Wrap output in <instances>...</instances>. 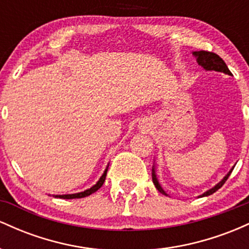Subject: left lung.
<instances>
[{
    "mask_svg": "<svg viewBox=\"0 0 249 249\" xmlns=\"http://www.w3.org/2000/svg\"><path fill=\"white\" fill-rule=\"evenodd\" d=\"M193 55L196 57V61H198V63L200 65H201V67H204V69L215 70V71H220V72L227 73V75H232V72H231L230 69L227 68V65H226L224 59H222L219 55H216V53H211V51L201 50V51H198V53L196 51V53H193ZM232 171H233V168L230 171V172H228L227 176H226L225 178L222 179L218 185H215V186H214L213 188L208 190L207 192H205L204 194H202V196H211V194H213L214 192H216V191H218L220 187H222V185L225 184L226 180H227L228 177L231 176ZM152 180H153L154 186L157 187V190H158L161 194H165V196H167V194L165 193V191L161 188L160 185H159L158 180H157L156 173H154V168H152Z\"/></svg>",
    "mask_w": 249,
    "mask_h": 249,
    "instance_id": "left-lung-1",
    "label": "left lung"
}]
</instances>
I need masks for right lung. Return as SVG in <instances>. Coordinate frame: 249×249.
<instances>
[{
	"mask_svg": "<svg viewBox=\"0 0 249 249\" xmlns=\"http://www.w3.org/2000/svg\"><path fill=\"white\" fill-rule=\"evenodd\" d=\"M107 168L105 170V172L103 173V176L101 177V179L98 180V182L95 185V186H92L91 188H89V190L84 191V192H81V193H75V194H65V196H56L57 198H62V199H79V198H85V196H90V194L95 193L97 190H99V188L102 187V185L104 184L105 181V178H107Z\"/></svg>",
	"mask_w": 249,
	"mask_h": 249,
	"instance_id": "obj_1",
	"label": "right lung"
}]
</instances>
